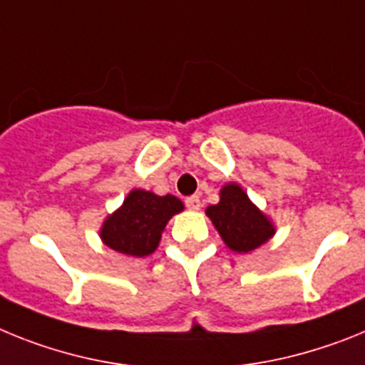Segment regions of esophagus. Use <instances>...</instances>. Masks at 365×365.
Segmentation results:
<instances>
[{
    "label": "esophagus",
    "mask_w": 365,
    "mask_h": 365,
    "mask_svg": "<svg viewBox=\"0 0 365 365\" xmlns=\"http://www.w3.org/2000/svg\"><path fill=\"white\" fill-rule=\"evenodd\" d=\"M185 205L189 209H192V211H196V209H200V196H196V195H192V196H189V198H185Z\"/></svg>",
    "instance_id": "34e87169"
}]
</instances>
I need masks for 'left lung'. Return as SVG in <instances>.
Here are the masks:
<instances>
[{"label": "left lung", "instance_id": "obj_1", "mask_svg": "<svg viewBox=\"0 0 365 365\" xmlns=\"http://www.w3.org/2000/svg\"><path fill=\"white\" fill-rule=\"evenodd\" d=\"M205 215L211 218L227 248L237 253H248L259 248L275 233L270 218L250 200L237 183L222 187L220 202L209 205Z\"/></svg>", "mask_w": 365, "mask_h": 365}]
</instances>
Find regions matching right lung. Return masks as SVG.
Wrapping results in <instances>:
<instances>
[{
	"label": "right lung",
	"instance_id": "obj_1",
	"mask_svg": "<svg viewBox=\"0 0 365 365\" xmlns=\"http://www.w3.org/2000/svg\"><path fill=\"white\" fill-rule=\"evenodd\" d=\"M180 211L183 204L176 196L134 189L115 213L108 215L101 227V239L115 252L147 257L158 248L167 222Z\"/></svg>",
	"mask_w": 365,
	"mask_h": 365
}]
</instances>
